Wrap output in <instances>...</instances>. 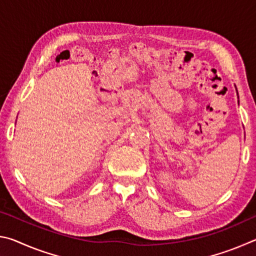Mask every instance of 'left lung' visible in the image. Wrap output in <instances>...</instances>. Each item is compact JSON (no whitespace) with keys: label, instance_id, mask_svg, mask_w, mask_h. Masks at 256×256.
Listing matches in <instances>:
<instances>
[{"label":"left lung","instance_id":"1","mask_svg":"<svg viewBox=\"0 0 256 256\" xmlns=\"http://www.w3.org/2000/svg\"><path fill=\"white\" fill-rule=\"evenodd\" d=\"M236 90H237V89H236Z\"/></svg>","mask_w":256,"mask_h":256}]
</instances>
